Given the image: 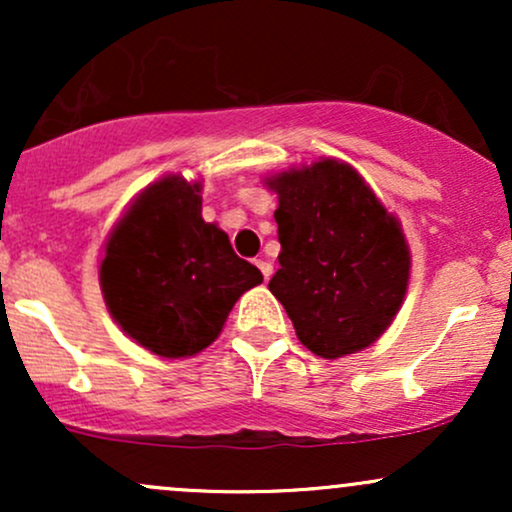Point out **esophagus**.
Segmentation results:
<instances>
[{"label": "esophagus", "instance_id": "obj_1", "mask_svg": "<svg viewBox=\"0 0 512 512\" xmlns=\"http://www.w3.org/2000/svg\"><path fill=\"white\" fill-rule=\"evenodd\" d=\"M257 267H260V272H262V276H264V281H269V276H272V262H267V260H257L255 262Z\"/></svg>", "mask_w": 512, "mask_h": 512}]
</instances>
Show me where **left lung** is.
Here are the masks:
<instances>
[{"label":"left lung","instance_id":"1","mask_svg":"<svg viewBox=\"0 0 512 512\" xmlns=\"http://www.w3.org/2000/svg\"><path fill=\"white\" fill-rule=\"evenodd\" d=\"M279 195V264L269 291L303 346L322 358L366 349L395 320L409 248L361 175L327 161L269 180Z\"/></svg>","mask_w":512,"mask_h":512}]
</instances>
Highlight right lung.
I'll return each instance as SVG.
<instances>
[{
  "label": "right lung",
  "instance_id": "1",
  "mask_svg": "<svg viewBox=\"0 0 512 512\" xmlns=\"http://www.w3.org/2000/svg\"><path fill=\"white\" fill-rule=\"evenodd\" d=\"M260 281V269L240 260L226 233L204 223L199 185L178 175L146 187L110 233L101 262L110 315L163 358L207 349L238 298Z\"/></svg>",
  "mask_w": 512,
  "mask_h": 512
}]
</instances>
